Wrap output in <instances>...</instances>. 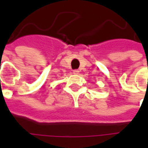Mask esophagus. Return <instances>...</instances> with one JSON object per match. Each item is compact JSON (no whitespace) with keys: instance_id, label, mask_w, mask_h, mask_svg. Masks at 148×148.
<instances>
[{"instance_id":"1","label":"esophagus","mask_w":148,"mask_h":148,"mask_svg":"<svg viewBox=\"0 0 148 148\" xmlns=\"http://www.w3.org/2000/svg\"><path fill=\"white\" fill-rule=\"evenodd\" d=\"M73 73H74V74H78V73H79V70H77V69L74 70V71H73Z\"/></svg>"}]
</instances>
